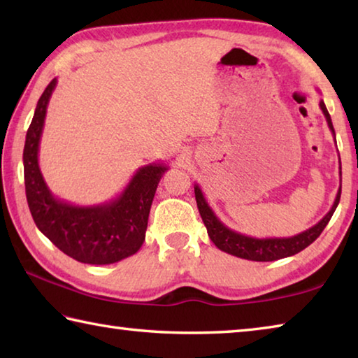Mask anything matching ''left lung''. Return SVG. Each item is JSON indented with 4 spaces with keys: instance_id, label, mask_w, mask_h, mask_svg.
<instances>
[{
    "instance_id": "obj_1",
    "label": "left lung",
    "mask_w": 358,
    "mask_h": 358,
    "mask_svg": "<svg viewBox=\"0 0 358 358\" xmlns=\"http://www.w3.org/2000/svg\"><path fill=\"white\" fill-rule=\"evenodd\" d=\"M319 107L324 113L327 124H329L333 137H335V129H333L330 113L327 110L322 99L319 102ZM335 143H336V138H335ZM339 177H341V161H339ZM194 194H196L199 213H201L205 227H207L208 237L221 251L232 254V256H237L241 259L256 260V262H271V260L290 257L294 256V254L303 251L306 246H310L320 234H322V230L325 229L327 224H329L330 217L333 216V213H335V210L339 203V197H341V185H339L335 202H333L329 213H327L322 220L316 224V226H313L310 229H306L305 232L296 234L294 237H287V238H256V237H248V235H243L240 232H235V230L229 229L226 224H224L220 217L215 215V211L211 210L199 185H194Z\"/></svg>"
}]
</instances>
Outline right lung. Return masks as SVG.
Instances as JSON below:
<instances>
[{
    "instance_id": "obj_1",
    "label": "right lung",
    "mask_w": 358,
    "mask_h": 358,
    "mask_svg": "<svg viewBox=\"0 0 358 358\" xmlns=\"http://www.w3.org/2000/svg\"><path fill=\"white\" fill-rule=\"evenodd\" d=\"M55 87L53 78L39 98L27 131L23 169L29 211L41 232L69 257L92 265L120 262L143 245L156 187L169 166L153 162L137 169L121 194L104 203L80 207L53 196L39 167V143Z\"/></svg>"
}]
</instances>
